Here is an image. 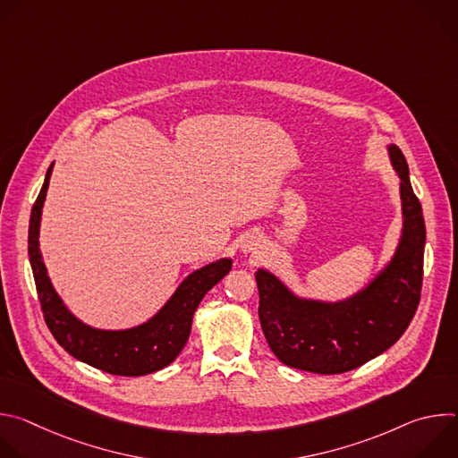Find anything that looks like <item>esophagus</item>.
Wrapping results in <instances>:
<instances>
[{"label":"esophagus","mask_w":458,"mask_h":458,"mask_svg":"<svg viewBox=\"0 0 458 458\" xmlns=\"http://www.w3.org/2000/svg\"><path fill=\"white\" fill-rule=\"evenodd\" d=\"M260 250H263V239L259 235H246L242 241V251L246 255H259Z\"/></svg>","instance_id":"obj_1"}]
</instances>
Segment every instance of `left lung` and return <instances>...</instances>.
I'll return each instance as SVG.
<instances>
[{"mask_svg":"<svg viewBox=\"0 0 458 458\" xmlns=\"http://www.w3.org/2000/svg\"><path fill=\"white\" fill-rule=\"evenodd\" d=\"M401 177L404 228L389 265L357 295L341 302L295 297L276 276L257 270L260 328L276 357L297 369L335 375L394 346L420 302L426 225L399 147L389 145Z\"/></svg>","mask_w":458,"mask_h":458,"instance_id":"8db88e82","label":"left lung"}]
</instances>
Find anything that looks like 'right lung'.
<instances>
[{
  "instance_id": "1",
  "label": "right lung",
  "mask_w": 458,
  "mask_h": 458,
  "mask_svg": "<svg viewBox=\"0 0 458 458\" xmlns=\"http://www.w3.org/2000/svg\"><path fill=\"white\" fill-rule=\"evenodd\" d=\"M54 163L48 166L45 182L30 212L29 259L36 281L38 299L45 322L59 346L78 360L112 375L140 377L163 369L184 348L191 318L199 302L230 270L232 259L190 274L170 297V301L145 324L130 330H96L76 318L54 292L39 251V221Z\"/></svg>"
}]
</instances>
